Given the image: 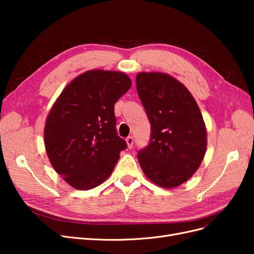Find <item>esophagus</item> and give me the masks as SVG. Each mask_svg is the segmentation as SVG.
I'll use <instances>...</instances> for the list:
<instances>
[{
  "label": "esophagus",
  "mask_w": 254,
  "mask_h": 254,
  "mask_svg": "<svg viewBox=\"0 0 254 254\" xmlns=\"http://www.w3.org/2000/svg\"><path fill=\"white\" fill-rule=\"evenodd\" d=\"M126 143H127L128 148L131 149L132 146H133V137L132 136H128L127 139H126Z\"/></svg>",
  "instance_id": "obj_1"
}]
</instances>
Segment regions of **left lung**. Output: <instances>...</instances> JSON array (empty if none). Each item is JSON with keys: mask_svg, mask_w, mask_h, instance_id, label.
Returning <instances> with one entry per match:
<instances>
[{"mask_svg": "<svg viewBox=\"0 0 254 254\" xmlns=\"http://www.w3.org/2000/svg\"><path fill=\"white\" fill-rule=\"evenodd\" d=\"M136 90L151 125L148 146L137 153L142 171L160 188L187 182L206 151L200 109L183 83L162 72L137 73Z\"/></svg>", "mask_w": 254, "mask_h": 254, "instance_id": "8db88e82", "label": "left lung"}]
</instances>
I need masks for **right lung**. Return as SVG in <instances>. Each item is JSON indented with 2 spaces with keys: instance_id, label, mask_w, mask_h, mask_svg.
<instances>
[{
  "instance_id": "obj_1",
  "label": "right lung",
  "mask_w": 254,
  "mask_h": 254,
  "mask_svg": "<svg viewBox=\"0 0 254 254\" xmlns=\"http://www.w3.org/2000/svg\"><path fill=\"white\" fill-rule=\"evenodd\" d=\"M131 87L119 71L90 70L74 78L45 121L44 145L54 170L76 190L98 187L127 148L115 129L114 105Z\"/></svg>"
}]
</instances>
